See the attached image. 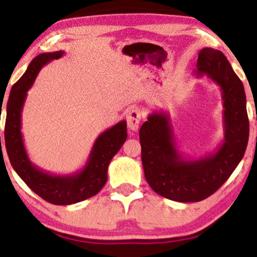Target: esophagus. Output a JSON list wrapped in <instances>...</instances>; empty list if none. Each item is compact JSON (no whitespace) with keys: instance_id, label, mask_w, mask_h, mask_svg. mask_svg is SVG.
I'll use <instances>...</instances> for the list:
<instances>
[{"instance_id":"esophagus-1","label":"esophagus","mask_w":257,"mask_h":257,"mask_svg":"<svg viewBox=\"0 0 257 257\" xmlns=\"http://www.w3.org/2000/svg\"><path fill=\"white\" fill-rule=\"evenodd\" d=\"M141 117H143V113H141V111L138 107H132L128 111V113H126V122H128V126L131 131H138Z\"/></svg>"}]
</instances>
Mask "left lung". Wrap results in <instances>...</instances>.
I'll list each match as a JSON object with an SVG mask.
<instances>
[{"mask_svg":"<svg viewBox=\"0 0 257 257\" xmlns=\"http://www.w3.org/2000/svg\"><path fill=\"white\" fill-rule=\"evenodd\" d=\"M196 76L209 77L222 93L225 139L216 151L198 159L182 155L169 114L164 111L149 114L139 132L141 161L150 187L164 198L182 203L199 202L216 192L239 164L249 139L245 91L223 53L203 48Z\"/></svg>","mask_w":257,"mask_h":257,"instance_id":"left-lung-1","label":"left lung"}]
</instances>
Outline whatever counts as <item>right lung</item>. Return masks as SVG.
<instances>
[{"mask_svg": "<svg viewBox=\"0 0 257 257\" xmlns=\"http://www.w3.org/2000/svg\"><path fill=\"white\" fill-rule=\"evenodd\" d=\"M63 55V51L42 53L31 61L22 78L12 87L5 125L6 150L13 169L41 198L57 205L75 204L95 196L107 181L111 159L119 151L128 137L125 120L101 133L91 147L83 169L70 175H54L32 163L23 140L22 111L28 90L34 84L40 70Z\"/></svg>", "mask_w": 257, "mask_h": 257, "instance_id": "right-lung-1", "label": "right lung"}]
</instances>
